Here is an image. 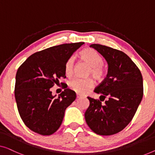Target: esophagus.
Instances as JSON below:
<instances>
[{"instance_id":"34e87169","label":"esophagus","mask_w":155,"mask_h":155,"mask_svg":"<svg viewBox=\"0 0 155 155\" xmlns=\"http://www.w3.org/2000/svg\"><path fill=\"white\" fill-rule=\"evenodd\" d=\"M77 98H81V97H82V95H80V94H77Z\"/></svg>"}]
</instances>
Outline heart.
I'll return each mask as SVG.
<instances>
[{
  "instance_id": "b5f03b06",
  "label": "heart",
  "mask_w": 155,
  "mask_h": 155,
  "mask_svg": "<svg viewBox=\"0 0 155 155\" xmlns=\"http://www.w3.org/2000/svg\"><path fill=\"white\" fill-rule=\"evenodd\" d=\"M80 57L90 66L89 75H92L98 81H101L105 75V70L103 66V59L99 54L91 48H86L80 52ZM75 58L71 57L67 60L65 65V73L66 75L71 76L73 74ZM94 85L91 78H75L68 83V87L75 92L84 94L90 90Z\"/></svg>"
}]
</instances>
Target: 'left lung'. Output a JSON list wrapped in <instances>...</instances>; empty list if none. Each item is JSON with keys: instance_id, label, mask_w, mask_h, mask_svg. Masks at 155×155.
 <instances>
[{"instance_id": "1", "label": "left lung", "mask_w": 155, "mask_h": 155, "mask_svg": "<svg viewBox=\"0 0 155 155\" xmlns=\"http://www.w3.org/2000/svg\"><path fill=\"white\" fill-rule=\"evenodd\" d=\"M90 47L105 58L108 70L94 89L101 94L100 100L87 97L90 104L84 113L85 120L96 134L113 135L124 129L135 115L143 96V77L137 66L123 51L99 44Z\"/></svg>"}]
</instances>
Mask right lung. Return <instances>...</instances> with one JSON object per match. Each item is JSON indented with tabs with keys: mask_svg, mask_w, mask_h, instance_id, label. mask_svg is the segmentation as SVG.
<instances>
[{
	"mask_svg": "<svg viewBox=\"0 0 155 155\" xmlns=\"http://www.w3.org/2000/svg\"><path fill=\"white\" fill-rule=\"evenodd\" d=\"M84 42L53 46L31 55L18 68L15 96L22 121L42 136L55 133L61 126L66 107L75 100V91L61 82L64 90L57 98L50 88L66 78L65 65Z\"/></svg>",
	"mask_w": 155,
	"mask_h": 155,
	"instance_id": "add662e5",
	"label": "right lung"
}]
</instances>
